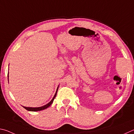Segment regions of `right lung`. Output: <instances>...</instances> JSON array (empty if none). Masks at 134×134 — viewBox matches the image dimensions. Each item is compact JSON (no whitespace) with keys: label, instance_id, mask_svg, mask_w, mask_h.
I'll return each mask as SVG.
<instances>
[{"label":"right lung","instance_id":"add662e5","mask_svg":"<svg viewBox=\"0 0 134 134\" xmlns=\"http://www.w3.org/2000/svg\"><path fill=\"white\" fill-rule=\"evenodd\" d=\"M8 79H9V72H8ZM9 81V80H8ZM58 87L59 86H58V88H57V90H56V93L55 95H54L53 98H52V99L50 102H49L48 104H47L46 105H44V106H42V107H36V108H33V107H23L22 106L23 108H24L25 109H26V110H27V111H42V110H43V109H45L46 108H48L49 107H50L51 104H52L53 102V100L54 99H55L56 96V94H57V92H58Z\"/></svg>","mask_w":134,"mask_h":134}]
</instances>
